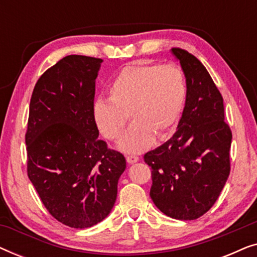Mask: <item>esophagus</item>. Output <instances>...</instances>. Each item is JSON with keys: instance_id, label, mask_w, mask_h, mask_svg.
<instances>
[{"instance_id": "1", "label": "esophagus", "mask_w": 257, "mask_h": 257, "mask_svg": "<svg viewBox=\"0 0 257 257\" xmlns=\"http://www.w3.org/2000/svg\"><path fill=\"white\" fill-rule=\"evenodd\" d=\"M126 160H127L128 164H135L137 161H139V158L137 156H127L126 157Z\"/></svg>"}]
</instances>
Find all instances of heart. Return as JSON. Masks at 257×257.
Listing matches in <instances>:
<instances>
[{"label": "heart", "mask_w": 257, "mask_h": 257, "mask_svg": "<svg viewBox=\"0 0 257 257\" xmlns=\"http://www.w3.org/2000/svg\"><path fill=\"white\" fill-rule=\"evenodd\" d=\"M187 94L184 71L177 64L140 62L126 65L108 87V99L93 103V118L105 138L117 139L130 118L132 124L118 140L125 153H140L163 138L180 119Z\"/></svg>", "instance_id": "obj_1"}]
</instances>
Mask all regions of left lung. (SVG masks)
<instances>
[{"mask_svg": "<svg viewBox=\"0 0 257 257\" xmlns=\"http://www.w3.org/2000/svg\"><path fill=\"white\" fill-rule=\"evenodd\" d=\"M187 94L177 131L144 159L152 167L151 199L165 215L195 220L212 208L229 177L231 131L223 99L195 56L179 48Z\"/></svg>", "mask_w": 257, "mask_h": 257, "instance_id": "8db88e82", "label": "left lung"}]
</instances>
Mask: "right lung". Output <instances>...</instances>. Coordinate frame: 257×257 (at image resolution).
<instances>
[{
  "label": "right lung",
  "instance_id": "add662e5",
  "mask_svg": "<svg viewBox=\"0 0 257 257\" xmlns=\"http://www.w3.org/2000/svg\"><path fill=\"white\" fill-rule=\"evenodd\" d=\"M101 63L66 56L41 76L30 99L28 177L49 213L79 229L110 214L126 168L124 156L98 139L93 99Z\"/></svg>",
  "mask_w": 257,
  "mask_h": 257
}]
</instances>
